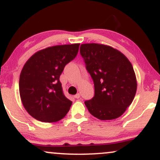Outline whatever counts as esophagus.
Listing matches in <instances>:
<instances>
[{
	"mask_svg": "<svg viewBox=\"0 0 160 160\" xmlns=\"http://www.w3.org/2000/svg\"><path fill=\"white\" fill-rule=\"evenodd\" d=\"M74 98H80V93H78V94H76V95H74Z\"/></svg>",
	"mask_w": 160,
	"mask_h": 160,
	"instance_id": "1",
	"label": "esophagus"
}]
</instances>
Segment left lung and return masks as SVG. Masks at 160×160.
I'll return each instance as SVG.
<instances>
[{
    "label": "left lung",
    "instance_id": "obj_1",
    "mask_svg": "<svg viewBox=\"0 0 160 160\" xmlns=\"http://www.w3.org/2000/svg\"><path fill=\"white\" fill-rule=\"evenodd\" d=\"M80 50L95 86L94 97L85 102L88 111L101 120L118 118L136 93V77L131 62L109 46L84 43Z\"/></svg>",
    "mask_w": 160,
    "mask_h": 160
}]
</instances>
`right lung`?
<instances>
[{
  "instance_id": "add662e5",
  "label": "right lung",
  "mask_w": 160,
  "mask_h": 160,
  "mask_svg": "<svg viewBox=\"0 0 160 160\" xmlns=\"http://www.w3.org/2000/svg\"><path fill=\"white\" fill-rule=\"evenodd\" d=\"M80 43L50 47L34 53L19 77V93L24 108L36 120H62L72 102L65 96L59 80L64 68L78 55Z\"/></svg>"
}]
</instances>
